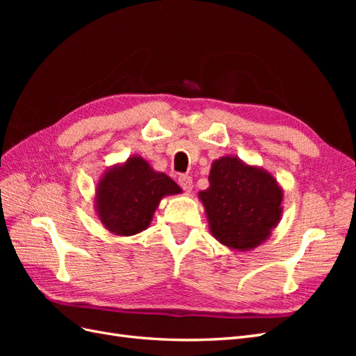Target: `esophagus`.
I'll use <instances>...</instances> for the list:
<instances>
[{"label": "esophagus", "mask_w": 356, "mask_h": 356, "mask_svg": "<svg viewBox=\"0 0 356 356\" xmlns=\"http://www.w3.org/2000/svg\"><path fill=\"white\" fill-rule=\"evenodd\" d=\"M178 182H179L181 188L184 190L186 193H190V191L193 190V178H191V177H188V175H181V177L178 178Z\"/></svg>", "instance_id": "34e87169"}]
</instances>
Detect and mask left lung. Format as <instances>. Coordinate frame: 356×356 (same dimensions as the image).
Masks as SVG:
<instances>
[{
	"instance_id": "obj_1",
	"label": "left lung",
	"mask_w": 356,
	"mask_h": 356,
	"mask_svg": "<svg viewBox=\"0 0 356 356\" xmlns=\"http://www.w3.org/2000/svg\"><path fill=\"white\" fill-rule=\"evenodd\" d=\"M209 187L199 191L209 232L233 251H251L270 238L284 212V190L261 166L236 156L212 161Z\"/></svg>"
}]
</instances>
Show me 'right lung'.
<instances>
[{
    "mask_svg": "<svg viewBox=\"0 0 356 356\" xmlns=\"http://www.w3.org/2000/svg\"><path fill=\"white\" fill-rule=\"evenodd\" d=\"M182 190L141 156H131L101 175L95 190V211L104 227L115 236L141 233L153 221L160 200Z\"/></svg>",
    "mask_w": 356,
    "mask_h": 356,
    "instance_id": "add662e5",
    "label": "right lung"
}]
</instances>
